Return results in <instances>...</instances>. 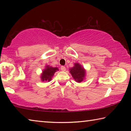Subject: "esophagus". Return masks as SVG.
<instances>
[{"instance_id":"obj_1","label":"esophagus","mask_w":131,"mask_h":131,"mask_svg":"<svg viewBox=\"0 0 131 131\" xmlns=\"http://www.w3.org/2000/svg\"><path fill=\"white\" fill-rule=\"evenodd\" d=\"M61 69L62 71H66V68L65 67V66H62L61 67Z\"/></svg>"}]
</instances>
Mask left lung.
<instances>
[{"instance_id":"1","label":"left lung","mask_w":131,"mask_h":131,"mask_svg":"<svg viewBox=\"0 0 131 131\" xmlns=\"http://www.w3.org/2000/svg\"><path fill=\"white\" fill-rule=\"evenodd\" d=\"M70 73L75 81L78 83H80L83 80L85 76V70L81 66L80 64L75 63L73 68L69 69Z\"/></svg>"}]
</instances>
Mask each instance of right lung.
<instances>
[{
    "label": "right lung",
    "mask_w": 131,
    "mask_h": 131,
    "mask_svg": "<svg viewBox=\"0 0 131 131\" xmlns=\"http://www.w3.org/2000/svg\"><path fill=\"white\" fill-rule=\"evenodd\" d=\"M58 70V69L57 67L53 68L52 66L47 65L46 68L43 70V72L41 74V80L42 81H50L51 80L52 77L54 76L55 72Z\"/></svg>",
    "instance_id": "1"
}]
</instances>
